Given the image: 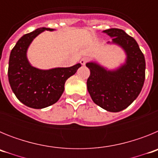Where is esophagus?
Here are the masks:
<instances>
[{
    "mask_svg": "<svg viewBox=\"0 0 158 158\" xmlns=\"http://www.w3.org/2000/svg\"><path fill=\"white\" fill-rule=\"evenodd\" d=\"M88 61H89V59H88V58H86V57H84V58H82L81 59L80 61V63L81 64V65H85L86 63L88 62Z\"/></svg>",
    "mask_w": 158,
    "mask_h": 158,
    "instance_id": "esophagus-1",
    "label": "esophagus"
}]
</instances>
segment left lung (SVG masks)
Segmentation results:
<instances>
[{
    "instance_id": "1",
    "label": "left lung",
    "mask_w": 158,
    "mask_h": 158,
    "mask_svg": "<svg viewBox=\"0 0 158 158\" xmlns=\"http://www.w3.org/2000/svg\"><path fill=\"white\" fill-rule=\"evenodd\" d=\"M103 32L112 38L113 43L123 48L126 63L114 71L106 70L94 62L87 63L90 70L87 89L95 104L118 112L131 105L140 93L145 81L146 61L139 44L123 30L111 28Z\"/></svg>"
}]
</instances>
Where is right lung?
<instances>
[{"mask_svg": "<svg viewBox=\"0 0 158 158\" xmlns=\"http://www.w3.org/2000/svg\"><path fill=\"white\" fill-rule=\"evenodd\" d=\"M45 30L53 29L41 27L22 36L12 48L8 62V81L12 92L24 105L35 109L55 104L63 93L67 79L81 66L78 63L49 70L31 66L27 61V50L32 40Z\"/></svg>", "mask_w": 158, "mask_h": 158, "instance_id": "1", "label": "right lung"}]
</instances>
